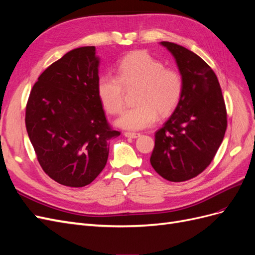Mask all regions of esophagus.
I'll return each mask as SVG.
<instances>
[{
  "mask_svg": "<svg viewBox=\"0 0 255 255\" xmlns=\"http://www.w3.org/2000/svg\"><path fill=\"white\" fill-rule=\"evenodd\" d=\"M125 136L129 137V138H137V137L140 136V134L139 133H134V132H125Z\"/></svg>",
  "mask_w": 255,
  "mask_h": 255,
  "instance_id": "34e87169",
  "label": "esophagus"
}]
</instances>
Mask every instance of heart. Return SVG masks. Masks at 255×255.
I'll return each mask as SVG.
<instances>
[{
    "label": "heart",
    "mask_w": 255,
    "mask_h": 255,
    "mask_svg": "<svg viewBox=\"0 0 255 255\" xmlns=\"http://www.w3.org/2000/svg\"><path fill=\"white\" fill-rule=\"evenodd\" d=\"M116 74H103L97 81V94L104 110L118 115L125 106V88L138 85L134 102L117 120L128 129H142L165 117L181 102L184 80L175 68L164 67L160 60L145 51H134L122 57L116 67Z\"/></svg>",
    "instance_id": "b5f03b06"
}]
</instances>
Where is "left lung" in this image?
<instances>
[{
	"label": "left lung",
	"instance_id": "8db88e82",
	"mask_svg": "<svg viewBox=\"0 0 255 255\" xmlns=\"http://www.w3.org/2000/svg\"><path fill=\"white\" fill-rule=\"evenodd\" d=\"M171 52L184 80L181 102L155 133L151 165L170 182L192 179L208 167L227 129V109L217 76L197 54L161 41Z\"/></svg>",
	"mask_w": 255,
	"mask_h": 255
}]
</instances>
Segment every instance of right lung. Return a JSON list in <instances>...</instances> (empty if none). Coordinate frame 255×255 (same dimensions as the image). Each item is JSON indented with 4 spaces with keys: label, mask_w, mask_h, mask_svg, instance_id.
I'll list each match as a JSON object with an SVG mask.
<instances>
[{
    "label": "right lung",
    "mask_w": 255,
    "mask_h": 255,
    "mask_svg": "<svg viewBox=\"0 0 255 255\" xmlns=\"http://www.w3.org/2000/svg\"><path fill=\"white\" fill-rule=\"evenodd\" d=\"M95 47L74 49L49 66L27 100L25 126L38 161L52 180L69 187L90 184L104 169L111 138L97 94Z\"/></svg>",
    "instance_id": "1"
}]
</instances>
